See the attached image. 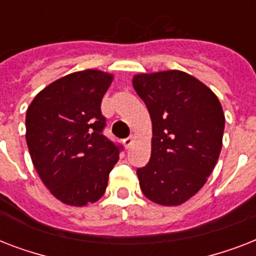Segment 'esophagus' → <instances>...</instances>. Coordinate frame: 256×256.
<instances>
[{
    "label": "esophagus",
    "instance_id": "1",
    "mask_svg": "<svg viewBox=\"0 0 256 256\" xmlns=\"http://www.w3.org/2000/svg\"><path fill=\"white\" fill-rule=\"evenodd\" d=\"M134 142V136H128V138H126V140H124V148H130L132 146V144Z\"/></svg>",
    "mask_w": 256,
    "mask_h": 256
}]
</instances>
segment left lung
<instances>
[{
  "label": "left lung",
  "mask_w": 256,
  "mask_h": 256,
  "mask_svg": "<svg viewBox=\"0 0 256 256\" xmlns=\"http://www.w3.org/2000/svg\"><path fill=\"white\" fill-rule=\"evenodd\" d=\"M132 86L152 124L150 162L136 170L140 190L156 204L179 206L204 186L218 162L222 104L211 88L180 70L136 74Z\"/></svg>",
  "instance_id": "8db88e82"
}]
</instances>
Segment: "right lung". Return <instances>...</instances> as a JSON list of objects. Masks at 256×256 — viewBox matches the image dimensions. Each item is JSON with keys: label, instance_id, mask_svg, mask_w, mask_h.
Returning <instances> with one entry per match:
<instances>
[{"label": "right lung", "instance_id": "1", "mask_svg": "<svg viewBox=\"0 0 256 256\" xmlns=\"http://www.w3.org/2000/svg\"><path fill=\"white\" fill-rule=\"evenodd\" d=\"M114 76L88 69L42 88L26 112V144L40 178L68 206L96 202L120 148L102 134L100 102Z\"/></svg>", "mask_w": 256, "mask_h": 256}]
</instances>
